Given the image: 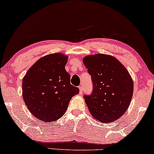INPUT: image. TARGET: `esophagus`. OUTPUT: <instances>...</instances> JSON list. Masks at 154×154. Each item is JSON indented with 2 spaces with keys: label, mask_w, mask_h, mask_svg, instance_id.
<instances>
[{
  "label": "esophagus",
  "mask_w": 154,
  "mask_h": 154,
  "mask_svg": "<svg viewBox=\"0 0 154 154\" xmlns=\"http://www.w3.org/2000/svg\"><path fill=\"white\" fill-rule=\"evenodd\" d=\"M79 89H80V94H82V91H83V88H82V86H79Z\"/></svg>",
  "instance_id": "esophagus-1"
}]
</instances>
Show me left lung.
I'll return each instance as SVG.
<instances>
[{
    "instance_id": "1",
    "label": "left lung",
    "mask_w": 154,
    "mask_h": 154,
    "mask_svg": "<svg viewBox=\"0 0 154 154\" xmlns=\"http://www.w3.org/2000/svg\"><path fill=\"white\" fill-rule=\"evenodd\" d=\"M82 62L93 82L91 94L84 96L89 112L103 123L115 121L126 112L133 96V80L129 72L107 54L86 56Z\"/></svg>"
}]
</instances>
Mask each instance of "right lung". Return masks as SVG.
<instances>
[{
    "mask_svg": "<svg viewBox=\"0 0 154 154\" xmlns=\"http://www.w3.org/2000/svg\"><path fill=\"white\" fill-rule=\"evenodd\" d=\"M67 59L61 53L45 56L23 78V100L31 113L41 121L60 118L72 97L79 93V88L70 84V75L65 70Z\"/></svg>",
    "mask_w": 154,
    "mask_h": 154,
    "instance_id": "1",
    "label": "right lung"
}]
</instances>
